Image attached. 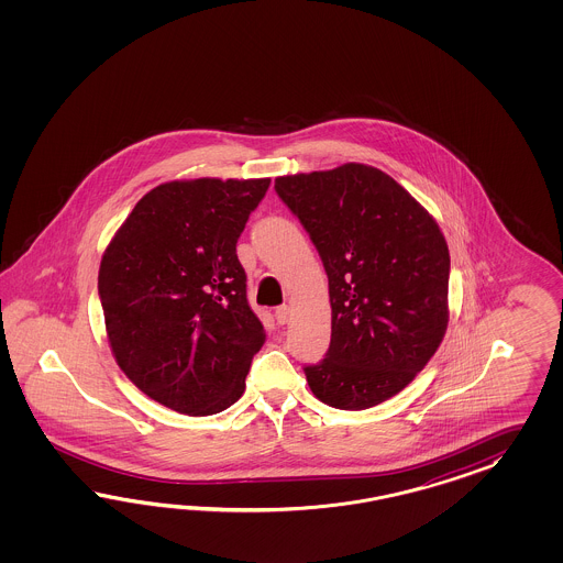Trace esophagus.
I'll use <instances>...</instances> for the list:
<instances>
[{"instance_id":"1","label":"esophagus","mask_w":563,"mask_h":563,"mask_svg":"<svg viewBox=\"0 0 563 563\" xmlns=\"http://www.w3.org/2000/svg\"><path fill=\"white\" fill-rule=\"evenodd\" d=\"M274 318H276V322L278 324H287L290 318V307L289 306H280L276 307V311H274Z\"/></svg>"}]
</instances>
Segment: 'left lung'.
Instances as JSON below:
<instances>
[{
  "label": "left lung",
  "instance_id": "8db88e82",
  "mask_svg": "<svg viewBox=\"0 0 563 563\" xmlns=\"http://www.w3.org/2000/svg\"><path fill=\"white\" fill-rule=\"evenodd\" d=\"M328 274L332 339L306 365L316 398L372 409L405 390L448 328L450 252L435 219L390 175L361 163L276 177Z\"/></svg>",
  "mask_w": 563,
  "mask_h": 563
}]
</instances>
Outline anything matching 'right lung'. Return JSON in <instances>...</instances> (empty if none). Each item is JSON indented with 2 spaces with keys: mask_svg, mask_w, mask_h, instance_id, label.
Masks as SVG:
<instances>
[{
  "mask_svg": "<svg viewBox=\"0 0 563 563\" xmlns=\"http://www.w3.org/2000/svg\"><path fill=\"white\" fill-rule=\"evenodd\" d=\"M271 179H184L151 189L99 268L104 328L121 372L163 407L229 409L266 341L247 303L238 239Z\"/></svg>",
  "mask_w": 563,
  "mask_h": 563,
  "instance_id": "add662e5",
  "label": "right lung"
}]
</instances>
